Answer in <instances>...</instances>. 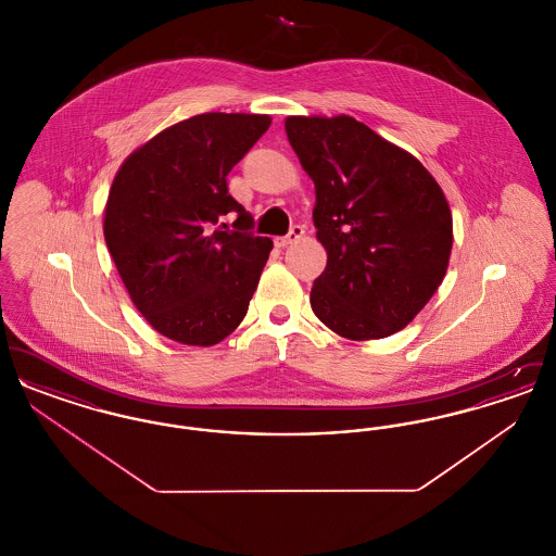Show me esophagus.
I'll use <instances>...</instances> for the list:
<instances>
[{
	"label": "esophagus",
	"instance_id": "34e87169",
	"mask_svg": "<svg viewBox=\"0 0 556 556\" xmlns=\"http://www.w3.org/2000/svg\"><path fill=\"white\" fill-rule=\"evenodd\" d=\"M302 236H304V227L302 225H293L290 231H288V236L275 239V245L277 248H286V245H290L293 241H298Z\"/></svg>",
	"mask_w": 556,
	"mask_h": 556
}]
</instances>
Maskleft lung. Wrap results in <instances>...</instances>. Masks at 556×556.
Returning <instances> with one entry per match:
<instances>
[{"label":"left lung","mask_w":556,"mask_h":556,"mask_svg":"<svg viewBox=\"0 0 556 556\" xmlns=\"http://www.w3.org/2000/svg\"><path fill=\"white\" fill-rule=\"evenodd\" d=\"M290 146L315 181L327 250L311 306L348 340L404 329L440 288L452 214L424 164L352 116H290Z\"/></svg>","instance_id":"left-lung-1"}]
</instances>
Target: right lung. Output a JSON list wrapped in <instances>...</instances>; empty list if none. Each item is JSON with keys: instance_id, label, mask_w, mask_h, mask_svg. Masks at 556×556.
<instances>
[{"instance_id": "obj_1", "label": "right lung", "mask_w": 556, "mask_h": 556, "mask_svg": "<svg viewBox=\"0 0 556 556\" xmlns=\"http://www.w3.org/2000/svg\"><path fill=\"white\" fill-rule=\"evenodd\" d=\"M268 127L266 114H198L132 152L114 177L108 250L137 311L168 340L218 344L248 313L273 241L250 231L227 175ZM229 211L237 231L214 228Z\"/></svg>"}]
</instances>
